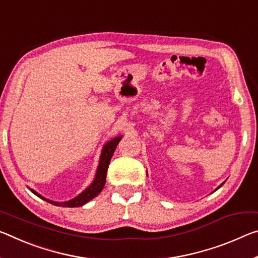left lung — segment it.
I'll use <instances>...</instances> for the list:
<instances>
[{
    "instance_id": "8db88e82",
    "label": "left lung",
    "mask_w": 258,
    "mask_h": 258,
    "mask_svg": "<svg viewBox=\"0 0 258 258\" xmlns=\"http://www.w3.org/2000/svg\"><path fill=\"white\" fill-rule=\"evenodd\" d=\"M223 183H224V182H223ZM223 183H222V185H220V186H218L217 188H216V189H215V190H217V189H218V188H220V187H222V186H223ZM215 190H214V191H215Z\"/></svg>"
}]
</instances>
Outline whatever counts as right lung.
I'll use <instances>...</instances> for the list:
<instances>
[{"label": "right lung", "mask_w": 258, "mask_h": 258, "mask_svg": "<svg viewBox=\"0 0 258 258\" xmlns=\"http://www.w3.org/2000/svg\"><path fill=\"white\" fill-rule=\"evenodd\" d=\"M121 138H122V136H118L116 138L111 139V140H109L107 144L103 146V148H102V151H101V155H100V161H99V165H97V169H96L95 177H94L91 185L86 188L85 190L81 191L79 195H77L76 198H73L72 200H69V201H65V202H56V201H52V200L46 199L44 196L40 195L38 191L32 189V188H30V190L33 194H35L36 196H39L40 199H42V200H44V201L54 204V206H57V207L76 208V207L84 206V204L89 202L91 200L95 198V196L99 195L102 191V189H103V187L105 185V178H107V171L109 167V163H110V161H111L112 155L114 153V150H116V148H117L118 142L121 140Z\"/></svg>", "instance_id": "obj_1"}]
</instances>
